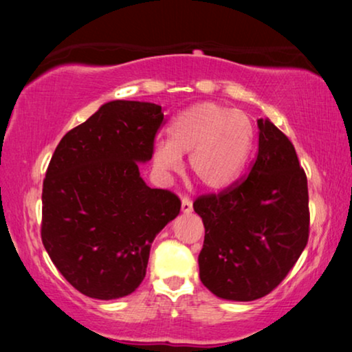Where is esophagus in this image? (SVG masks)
<instances>
[{
    "label": "esophagus",
    "mask_w": 352,
    "mask_h": 352,
    "mask_svg": "<svg viewBox=\"0 0 352 352\" xmlns=\"http://www.w3.org/2000/svg\"><path fill=\"white\" fill-rule=\"evenodd\" d=\"M181 210H182V213H184V214H189L192 211V200L189 199V197H182Z\"/></svg>",
    "instance_id": "1"
}]
</instances>
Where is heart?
<instances>
[{"label":"heart","instance_id":"obj_1","mask_svg":"<svg viewBox=\"0 0 352 352\" xmlns=\"http://www.w3.org/2000/svg\"><path fill=\"white\" fill-rule=\"evenodd\" d=\"M254 129L240 110L216 102H200L182 110L168 126V141H155L152 160L158 171L181 170L182 155L194 179L219 190L242 175L252 152Z\"/></svg>","mask_w":352,"mask_h":352}]
</instances>
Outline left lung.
Returning <instances> with one entry per match:
<instances>
[{
	"mask_svg": "<svg viewBox=\"0 0 352 352\" xmlns=\"http://www.w3.org/2000/svg\"><path fill=\"white\" fill-rule=\"evenodd\" d=\"M258 157L242 182L194 201L205 226L200 280L218 298L253 301L280 283L309 237V197L295 147L258 120Z\"/></svg>",
	"mask_w": 352,
	"mask_h": 352,
	"instance_id": "8db88e82",
	"label": "left lung"
}]
</instances>
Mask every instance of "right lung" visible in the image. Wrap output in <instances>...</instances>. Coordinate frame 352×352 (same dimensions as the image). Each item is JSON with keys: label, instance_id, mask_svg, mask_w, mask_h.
<instances>
[{"label": "right lung", "instance_id": "obj_1", "mask_svg": "<svg viewBox=\"0 0 352 352\" xmlns=\"http://www.w3.org/2000/svg\"><path fill=\"white\" fill-rule=\"evenodd\" d=\"M162 107L110 100L56 147L43 182L41 239L70 285L96 300L131 295L146 277L157 234L181 201L151 189L139 163L152 158Z\"/></svg>", "mask_w": 352, "mask_h": 352}]
</instances>
